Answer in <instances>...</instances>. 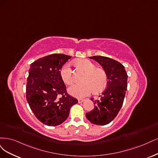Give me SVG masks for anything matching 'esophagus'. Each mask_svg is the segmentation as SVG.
Returning a JSON list of instances; mask_svg holds the SVG:
<instances>
[{
    "mask_svg": "<svg viewBox=\"0 0 158 158\" xmlns=\"http://www.w3.org/2000/svg\"><path fill=\"white\" fill-rule=\"evenodd\" d=\"M85 101L84 99H78V102L79 103H82Z\"/></svg>",
    "mask_w": 158,
    "mask_h": 158,
    "instance_id": "esophagus-1",
    "label": "esophagus"
}]
</instances>
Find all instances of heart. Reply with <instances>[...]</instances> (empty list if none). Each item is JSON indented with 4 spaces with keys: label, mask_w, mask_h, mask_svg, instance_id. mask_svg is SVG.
I'll return each mask as SVG.
<instances>
[{
    "label": "heart",
    "mask_w": 158,
    "mask_h": 158,
    "mask_svg": "<svg viewBox=\"0 0 158 158\" xmlns=\"http://www.w3.org/2000/svg\"><path fill=\"white\" fill-rule=\"evenodd\" d=\"M76 65L85 71L83 83H76L69 89V93L77 98H83L89 95L93 90L100 93L108 85V77L104 70L96 68L94 63L88 59H79L76 61ZM60 76L64 83L72 85L74 81L73 70L69 63L65 64L60 69Z\"/></svg>",
    "instance_id": "obj_1"
}]
</instances>
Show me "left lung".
Masks as SVG:
<instances>
[{
	"label": "left lung",
	"mask_w": 158,
	"mask_h": 158,
	"mask_svg": "<svg viewBox=\"0 0 158 158\" xmlns=\"http://www.w3.org/2000/svg\"><path fill=\"white\" fill-rule=\"evenodd\" d=\"M99 63L108 77L107 88L100 96L94 100V108L86 114V118L91 123L104 125L110 123L118 114L123 103L127 88V74L124 66L118 61L108 57L95 56L89 57Z\"/></svg>",
	"instance_id": "8db88e82"
}]
</instances>
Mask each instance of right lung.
Returning <instances> with one entry per match:
<instances>
[{"mask_svg":"<svg viewBox=\"0 0 158 158\" xmlns=\"http://www.w3.org/2000/svg\"><path fill=\"white\" fill-rule=\"evenodd\" d=\"M71 56L52 54L39 58L30 66L26 99L35 117L44 125L56 126L68 118L78 100L70 96L60 76V69Z\"/></svg>","mask_w":158,"mask_h":158,"instance_id":"1","label":"right lung"}]
</instances>
